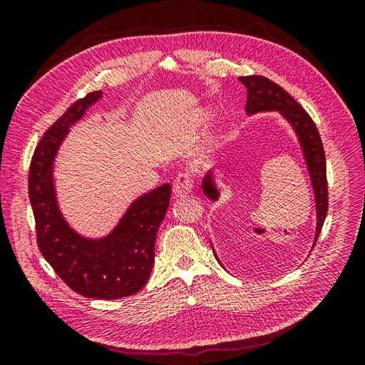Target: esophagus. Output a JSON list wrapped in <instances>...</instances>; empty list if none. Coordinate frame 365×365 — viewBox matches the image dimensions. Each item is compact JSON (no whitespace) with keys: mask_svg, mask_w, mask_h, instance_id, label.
Segmentation results:
<instances>
[{"mask_svg":"<svg viewBox=\"0 0 365 365\" xmlns=\"http://www.w3.org/2000/svg\"><path fill=\"white\" fill-rule=\"evenodd\" d=\"M195 187V180L193 175L190 172H182L180 175H176V178L173 181V195L175 196H184L187 193H190Z\"/></svg>","mask_w":365,"mask_h":365,"instance_id":"esophagus-1","label":"esophagus"}]
</instances>
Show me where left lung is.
<instances>
[{
    "mask_svg": "<svg viewBox=\"0 0 365 365\" xmlns=\"http://www.w3.org/2000/svg\"><path fill=\"white\" fill-rule=\"evenodd\" d=\"M239 81L245 85L248 97L245 111L248 115L257 113L275 111L279 113L294 129L298 138V145L303 150V158L306 168L311 176V184L315 197V210H317V227H315V242L322 233V227L327 215V180H326V157L322 138H319L318 129L312 118L304 109L298 105L294 98L286 93L282 86L274 83L263 76H245L239 77ZM202 192L208 200H219V189L215 181V172L210 170L202 181ZM213 247V245H212ZM215 257L220 263L217 254L213 248Z\"/></svg>",
    "mask_w": 365,
    "mask_h": 365,
    "instance_id": "1",
    "label": "left lung"
}]
</instances>
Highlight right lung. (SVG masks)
I'll list each match as a JSON object with an SVG mask.
<instances>
[{
  "label": "right lung",
  "mask_w": 365,
  "mask_h": 365,
  "mask_svg": "<svg viewBox=\"0 0 365 365\" xmlns=\"http://www.w3.org/2000/svg\"><path fill=\"white\" fill-rule=\"evenodd\" d=\"M101 98L102 91L86 94L47 129L30 163L29 197L36 220L38 247L54 272L77 294L114 300L137 294L149 280L157 231L170 202V184L132 201L103 237H85L67 222L54 187V160L70 128Z\"/></svg>",
  "instance_id": "obj_1"
}]
</instances>
